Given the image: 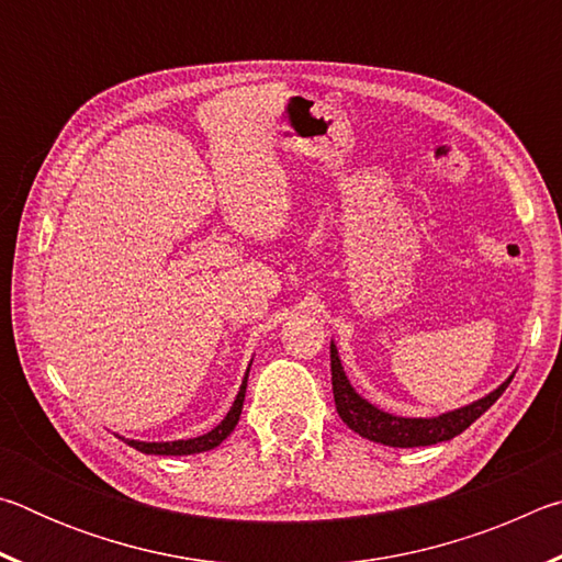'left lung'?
I'll use <instances>...</instances> for the list:
<instances>
[{"instance_id":"8db88e82","label":"left lung","mask_w":562,"mask_h":562,"mask_svg":"<svg viewBox=\"0 0 562 562\" xmlns=\"http://www.w3.org/2000/svg\"><path fill=\"white\" fill-rule=\"evenodd\" d=\"M329 359L331 392H335V404L341 422H345L351 431L359 434L361 439L394 446V449H414V446H431L453 439V436L469 429L483 412H488V408L498 402V396L506 392L510 379L516 376V372H513L506 382L498 384L486 396L475 398V402L465 406L451 408V412H443L439 416H396L374 406L369 398L361 396L357 389L351 386L345 367H341L335 341L329 345Z\"/></svg>"}]
</instances>
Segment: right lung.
Returning <instances> with one entry per match:
<instances>
[{"label": "right lung", "mask_w": 562, "mask_h": 562, "mask_svg": "<svg viewBox=\"0 0 562 562\" xmlns=\"http://www.w3.org/2000/svg\"><path fill=\"white\" fill-rule=\"evenodd\" d=\"M250 367H252V361L247 364V372H245V379L240 384V392H237L231 412H227L223 422L213 426V429L207 434L195 436V439H178V441H136V439H123V436H119V439H123L140 453H156V456H190V453H203V451L215 449V446H221L227 439V436L233 434L237 422H240L245 389H247V374H250Z\"/></svg>", "instance_id": "right-lung-1"}]
</instances>
